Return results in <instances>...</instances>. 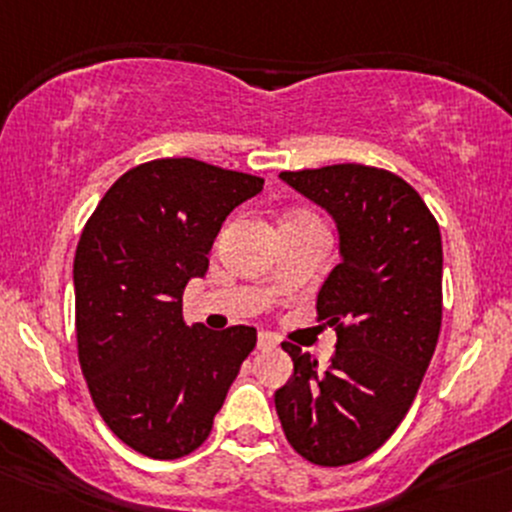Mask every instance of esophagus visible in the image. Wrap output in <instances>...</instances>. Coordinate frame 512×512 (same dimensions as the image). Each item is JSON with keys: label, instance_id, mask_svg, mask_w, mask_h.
I'll use <instances>...</instances> for the list:
<instances>
[{"label": "esophagus", "instance_id": "obj_1", "mask_svg": "<svg viewBox=\"0 0 512 512\" xmlns=\"http://www.w3.org/2000/svg\"><path fill=\"white\" fill-rule=\"evenodd\" d=\"M257 347H260V350H274V347H277V340H274L269 333H260V338H257Z\"/></svg>", "mask_w": 512, "mask_h": 512}]
</instances>
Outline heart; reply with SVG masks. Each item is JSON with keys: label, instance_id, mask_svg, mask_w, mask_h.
<instances>
[{"label": "heart", "instance_id": "1", "mask_svg": "<svg viewBox=\"0 0 512 512\" xmlns=\"http://www.w3.org/2000/svg\"><path fill=\"white\" fill-rule=\"evenodd\" d=\"M296 218H311V216H296Z\"/></svg>", "mask_w": 512, "mask_h": 512}]
</instances>
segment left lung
Here are the masks:
<instances>
[{"label":"left lung","instance_id":"left-lung-1","mask_svg":"<svg viewBox=\"0 0 512 512\" xmlns=\"http://www.w3.org/2000/svg\"><path fill=\"white\" fill-rule=\"evenodd\" d=\"M338 228L340 262L318 291L338 342L328 369L284 342L294 374L274 393L289 445L318 466L369 457L413 406L440 338V226L411 184L367 165L282 172Z\"/></svg>","mask_w":512,"mask_h":512}]
</instances>
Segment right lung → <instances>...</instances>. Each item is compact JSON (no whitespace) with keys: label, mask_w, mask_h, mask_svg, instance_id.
Wrapping results in <instances>:
<instances>
[{"label":"right lung","mask_w":512,"mask_h":512,"mask_svg":"<svg viewBox=\"0 0 512 512\" xmlns=\"http://www.w3.org/2000/svg\"><path fill=\"white\" fill-rule=\"evenodd\" d=\"M265 179L192 157L133 167L114 182L75 252V325L97 411L128 447L177 459L204 445L257 330L189 328L184 286L209 269L228 213Z\"/></svg>","instance_id":"1"}]
</instances>
